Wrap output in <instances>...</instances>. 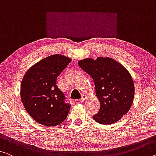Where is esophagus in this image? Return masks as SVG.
Returning a JSON list of instances; mask_svg holds the SVG:
<instances>
[{
    "instance_id": "1",
    "label": "esophagus",
    "mask_w": 156,
    "mask_h": 156,
    "mask_svg": "<svg viewBox=\"0 0 156 156\" xmlns=\"http://www.w3.org/2000/svg\"><path fill=\"white\" fill-rule=\"evenodd\" d=\"M86 99V95H81V98H80V101L81 102H84V100Z\"/></svg>"
}]
</instances>
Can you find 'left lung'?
<instances>
[{
	"mask_svg": "<svg viewBox=\"0 0 156 156\" xmlns=\"http://www.w3.org/2000/svg\"><path fill=\"white\" fill-rule=\"evenodd\" d=\"M79 66L93 80L100 108L93 119L109 125L119 121L133 105L135 86L125 67L111 58H86Z\"/></svg>",
	"mask_w": 156,
	"mask_h": 156,
	"instance_id": "8db88e82",
	"label": "left lung"
}]
</instances>
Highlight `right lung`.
<instances>
[{"label":"right lung","instance_id":"obj_1","mask_svg":"<svg viewBox=\"0 0 156 156\" xmlns=\"http://www.w3.org/2000/svg\"><path fill=\"white\" fill-rule=\"evenodd\" d=\"M71 59L55 54L40 61L26 72L21 84V99L26 112L46 126H56L66 120L71 105L56 85L58 75Z\"/></svg>","mask_w":156,"mask_h":156}]
</instances>
